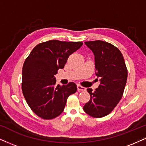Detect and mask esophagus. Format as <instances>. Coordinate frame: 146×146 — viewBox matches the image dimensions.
<instances>
[{
    "mask_svg": "<svg viewBox=\"0 0 146 146\" xmlns=\"http://www.w3.org/2000/svg\"><path fill=\"white\" fill-rule=\"evenodd\" d=\"M77 88H78V90L79 92H80V91H84V90H86V88H85L84 87L80 86V85H78V86H77Z\"/></svg>",
    "mask_w": 146,
    "mask_h": 146,
    "instance_id": "1",
    "label": "esophagus"
}]
</instances>
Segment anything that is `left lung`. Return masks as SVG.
I'll list each match as a JSON object with an SVG mask.
<instances>
[{
  "label": "left lung",
  "mask_w": 146,
  "mask_h": 146,
  "mask_svg": "<svg viewBox=\"0 0 146 146\" xmlns=\"http://www.w3.org/2000/svg\"><path fill=\"white\" fill-rule=\"evenodd\" d=\"M84 43L94 54L95 75L100 79V84L95 91L87 88L90 99L83 109L90 116L100 118L108 115L121 100L128 71L121 51L116 46L102 40Z\"/></svg>",
  "instance_id": "left-lung-1"
}]
</instances>
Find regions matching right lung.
<instances>
[{"label":"right lung","mask_w":146,"mask_h":146,"mask_svg":"<svg viewBox=\"0 0 146 146\" xmlns=\"http://www.w3.org/2000/svg\"><path fill=\"white\" fill-rule=\"evenodd\" d=\"M81 42L48 40L36 45L25 60L22 90L33 113L44 119L56 118L63 112L70 95L77 91L74 82L56 85L55 75L63 68Z\"/></svg>","instance_id":"obj_1"}]
</instances>
